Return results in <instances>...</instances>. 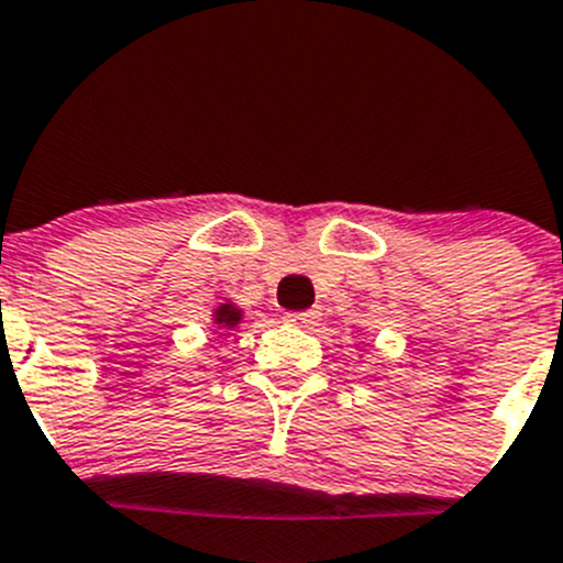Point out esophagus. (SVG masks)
<instances>
[{
    "label": "esophagus",
    "mask_w": 563,
    "mask_h": 563,
    "mask_svg": "<svg viewBox=\"0 0 563 563\" xmlns=\"http://www.w3.org/2000/svg\"><path fill=\"white\" fill-rule=\"evenodd\" d=\"M288 322L297 324V328H313L319 322V313L317 311H297V313H288Z\"/></svg>",
    "instance_id": "1"
}]
</instances>
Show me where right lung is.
<instances>
[{"mask_svg": "<svg viewBox=\"0 0 563 563\" xmlns=\"http://www.w3.org/2000/svg\"><path fill=\"white\" fill-rule=\"evenodd\" d=\"M241 322V311L233 306V302H224V306L217 308V313H213V324H219V328H235V324Z\"/></svg>", "mask_w": 563, "mask_h": 563, "instance_id": "1", "label": "right lung"}]
</instances>
